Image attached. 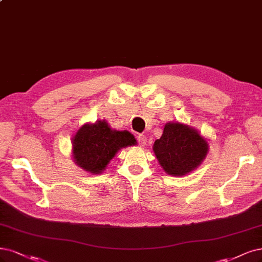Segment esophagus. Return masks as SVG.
<instances>
[{
    "label": "esophagus",
    "instance_id": "esophagus-1",
    "mask_svg": "<svg viewBox=\"0 0 262 262\" xmlns=\"http://www.w3.org/2000/svg\"><path fill=\"white\" fill-rule=\"evenodd\" d=\"M137 140H138V143L140 144L141 146H145V145H146L147 139H146L145 135H143V134H139L138 137H137Z\"/></svg>",
    "mask_w": 262,
    "mask_h": 262
}]
</instances>
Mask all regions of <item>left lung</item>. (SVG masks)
I'll return each mask as SVG.
<instances>
[{
    "instance_id": "left-lung-1",
    "label": "left lung",
    "mask_w": 262,
    "mask_h": 262,
    "mask_svg": "<svg viewBox=\"0 0 262 262\" xmlns=\"http://www.w3.org/2000/svg\"><path fill=\"white\" fill-rule=\"evenodd\" d=\"M152 149L166 172L179 177L201 165L208 151V144L193 128L169 122L160 139L155 141Z\"/></svg>"
}]
</instances>
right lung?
I'll list each match as a JSON object with an SVG mask.
<instances>
[{
  "label": "right lung",
  "mask_w": 262,
  "mask_h": 262,
  "mask_svg": "<svg viewBox=\"0 0 262 262\" xmlns=\"http://www.w3.org/2000/svg\"><path fill=\"white\" fill-rule=\"evenodd\" d=\"M137 143L128 131L112 130L106 121L84 124L73 140L74 159L77 165L91 173H101L122 147Z\"/></svg>",
  "instance_id": "1"
}]
</instances>
